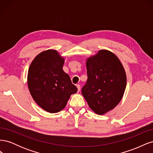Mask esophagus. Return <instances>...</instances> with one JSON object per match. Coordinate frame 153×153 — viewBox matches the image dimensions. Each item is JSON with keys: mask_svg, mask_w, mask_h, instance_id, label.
<instances>
[{"mask_svg": "<svg viewBox=\"0 0 153 153\" xmlns=\"http://www.w3.org/2000/svg\"><path fill=\"white\" fill-rule=\"evenodd\" d=\"M76 86L77 89H78V91H80V85L79 84H77V85H76Z\"/></svg>", "mask_w": 153, "mask_h": 153, "instance_id": "34e87169", "label": "esophagus"}]
</instances>
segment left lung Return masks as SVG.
<instances>
[{"label": "left lung", "instance_id": "8db88e82", "mask_svg": "<svg viewBox=\"0 0 153 153\" xmlns=\"http://www.w3.org/2000/svg\"><path fill=\"white\" fill-rule=\"evenodd\" d=\"M87 80L82 93L92 110L103 115L121 101L126 86V75L118 57L110 51L100 50L87 59Z\"/></svg>", "mask_w": 153, "mask_h": 153}]
</instances>
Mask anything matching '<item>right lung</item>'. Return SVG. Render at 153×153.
Instances as JSON below:
<instances>
[{"label": "right lung", "mask_w": 153, "mask_h": 153, "mask_svg": "<svg viewBox=\"0 0 153 153\" xmlns=\"http://www.w3.org/2000/svg\"><path fill=\"white\" fill-rule=\"evenodd\" d=\"M64 59L55 50L39 53L30 64L27 84L32 98L50 113L64 109L71 94L77 92L70 77L63 71Z\"/></svg>", "instance_id": "add662e5"}]
</instances>
